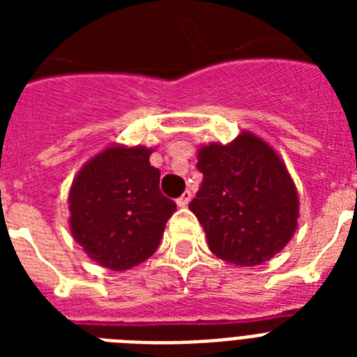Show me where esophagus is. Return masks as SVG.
<instances>
[{"label":"esophagus","mask_w":357,"mask_h":357,"mask_svg":"<svg viewBox=\"0 0 357 357\" xmlns=\"http://www.w3.org/2000/svg\"><path fill=\"white\" fill-rule=\"evenodd\" d=\"M190 198H192V195H190L189 190H185L183 195L179 196L178 200H176V204H178L179 207H185V206H187V204H189V202H190Z\"/></svg>","instance_id":"obj_1"}]
</instances>
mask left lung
Here are the masks:
<instances>
[{
    "instance_id": "left-lung-1",
    "label": "left lung",
    "mask_w": 357,
    "mask_h": 357,
    "mask_svg": "<svg viewBox=\"0 0 357 357\" xmlns=\"http://www.w3.org/2000/svg\"><path fill=\"white\" fill-rule=\"evenodd\" d=\"M196 168L204 181L189 209L217 257L255 266L291 241L298 196L287 168L266 142L243 133L228 146H204Z\"/></svg>"
}]
</instances>
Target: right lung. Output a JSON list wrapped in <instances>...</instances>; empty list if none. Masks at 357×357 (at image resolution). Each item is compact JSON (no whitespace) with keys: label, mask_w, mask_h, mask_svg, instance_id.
I'll return each instance as SVG.
<instances>
[{"label":"right lung","mask_w":357,"mask_h":357,"mask_svg":"<svg viewBox=\"0 0 357 357\" xmlns=\"http://www.w3.org/2000/svg\"><path fill=\"white\" fill-rule=\"evenodd\" d=\"M151 150L113 146L81 168L70 189V229L86 255L128 271L159 246L176 202L159 190Z\"/></svg>","instance_id":"right-lung-1"}]
</instances>
